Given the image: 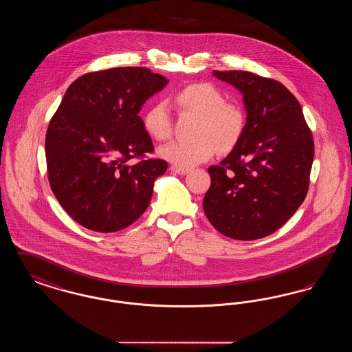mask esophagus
<instances>
[{
    "label": "esophagus",
    "mask_w": 352,
    "mask_h": 352,
    "mask_svg": "<svg viewBox=\"0 0 352 352\" xmlns=\"http://www.w3.org/2000/svg\"><path fill=\"white\" fill-rule=\"evenodd\" d=\"M171 171L175 173V174H179V175H184V174H187V173L190 171V168H177V166H171Z\"/></svg>",
    "instance_id": "esophagus-1"
}]
</instances>
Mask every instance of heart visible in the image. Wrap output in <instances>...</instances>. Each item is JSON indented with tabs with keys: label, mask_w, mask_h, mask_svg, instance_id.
I'll return each instance as SVG.
<instances>
[{
	"label": "heart",
	"mask_w": 352,
	"mask_h": 352,
	"mask_svg": "<svg viewBox=\"0 0 352 352\" xmlns=\"http://www.w3.org/2000/svg\"><path fill=\"white\" fill-rule=\"evenodd\" d=\"M177 105L198 116L192 141H171L158 149L161 158L174 166L190 168L210 160L217 151H230L239 142L244 126L243 108L234 101H226L224 94L211 83L186 85L175 95ZM144 129L155 141L171 134V120L165 102H154L142 118Z\"/></svg>",
	"instance_id": "b5f03b06"
}]
</instances>
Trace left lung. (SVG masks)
Masks as SVG:
<instances>
[{
	"label": "left lung",
	"instance_id": "obj_1",
	"mask_svg": "<svg viewBox=\"0 0 352 352\" xmlns=\"http://www.w3.org/2000/svg\"><path fill=\"white\" fill-rule=\"evenodd\" d=\"M241 94L247 124L219 166L203 210L220 234L256 240L277 231L305 201L314 160L301 105L284 84L248 71H214Z\"/></svg>",
	"mask_w": 352,
	"mask_h": 352
}]
</instances>
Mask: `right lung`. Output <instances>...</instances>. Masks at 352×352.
<instances>
[{
  "label": "right lung",
  "instance_id": "1",
  "mask_svg": "<svg viewBox=\"0 0 352 352\" xmlns=\"http://www.w3.org/2000/svg\"><path fill=\"white\" fill-rule=\"evenodd\" d=\"M168 79L149 68L85 74L66 91L46 134L51 190L71 218L96 232H116L148 208L164 160H141L154 146L138 116Z\"/></svg>",
  "mask_w": 352,
  "mask_h": 352
}]
</instances>
